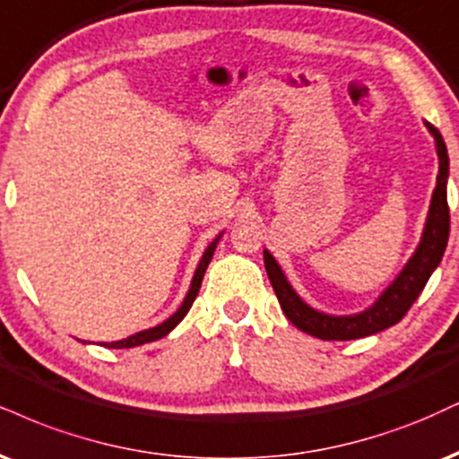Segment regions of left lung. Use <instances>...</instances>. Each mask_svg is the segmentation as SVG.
<instances>
[{
  "instance_id": "obj_1",
  "label": "left lung",
  "mask_w": 459,
  "mask_h": 459,
  "mask_svg": "<svg viewBox=\"0 0 459 459\" xmlns=\"http://www.w3.org/2000/svg\"><path fill=\"white\" fill-rule=\"evenodd\" d=\"M425 128L429 130L436 143L438 177H436V187L432 203H429L421 241H419L415 254L408 258L404 269L397 273L394 282L383 290V295L368 310L351 314V316H333V314L314 310L289 284L278 261L269 254V250H264V269H267L269 282H272L275 295H278L280 306H282L286 318L297 329H301L303 333H310L320 340H357L394 327L395 323H400L406 316L412 303L417 301L419 292L428 284L429 275L434 273V269L443 261L446 239H449V205H446L449 156H446L443 134L428 121H425Z\"/></svg>"
}]
</instances>
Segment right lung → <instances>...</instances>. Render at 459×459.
<instances>
[{
  "label": "right lung",
  "mask_w": 459,
  "mask_h": 459,
  "mask_svg": "<svg viewBox=\"0 0 459 459\" xmlns=\"http://www.w3.org/2000/svg\"><path fill=\"white\" fill-rule=\"evenodd\" d=\"M220 237H222V233L215 237L212 244L207 246V250L203 252V258H201V261H198V267H196V272H195V278H192L190 290H187L184 303H181L179 310H177V312L173 314V316L164 320V323L156 325V327L145 329V331H139V333L130 335V338H126V340L104 342L102 346H107V349H132V346H141V344H147V342H156V340H160V338H164V335H167V333H170V331H173V329L177 327V325H179L181 320H184L186 314L190 312L192 303H195L196 295H198V289H201L203 275H205V272H207V264L212 263V256H213V252H215V246H218Z\"/></svg>",
  "instance_id": "obj_1"
}]
</instances>
